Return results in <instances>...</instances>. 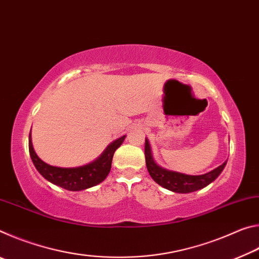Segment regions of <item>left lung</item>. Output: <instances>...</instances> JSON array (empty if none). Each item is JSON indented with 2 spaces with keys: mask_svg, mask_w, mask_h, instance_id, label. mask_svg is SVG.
Instances as JSON below:
<instances>
[{
  "mask_svg": "<svg viewBox=\"0 0 259 259\" xmlns=\"http://www.w3.org/2000/svg\"><path fill=\"white\" fill-rule=\"evenodd\" d=\"M145 160L148 172H150L151 177L154 179V182L162 187L166 188V190L176 193H191L201 190V188L205 187L213 182L221 175L226 165V162H224L212 171L200 175V176H190V175H184L181 172L169 171V170L157 165L153 160L151 147L147 139H145Z\"/></svg>",
  "mask_w": 259,
  "mask_h": 259,
  "instance_id": "left-lung-1",
  "label": "left lung"
}]
</instances>
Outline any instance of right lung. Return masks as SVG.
Instances as JSON below:
<instances>
[{
  "label": "right lung",
  "instance_id": "1",
  "mask_svg": "<svg viewBox=\"0 0 259 259\" xmlns=\"http://www.w3.org/2000/svg\"><path fill=\"white\" fill-rule=\"evenodd\" d=\"M124 138L125 137L123 136V137L113 142L106 148V151L103 153L102 156L98 157L93 163L78 166V168H58V166H52L43 162L34 151L30 134L28 139V148L30 159H32L35 168L47 181L55 184L57 186L63 187L65 190L82 191L97 185L107 177L112 166L114 153L121 146Z\"/></svg>",
  "mask_w": 259,
  "mask_h": 259
}]
</instances>
